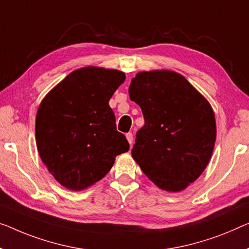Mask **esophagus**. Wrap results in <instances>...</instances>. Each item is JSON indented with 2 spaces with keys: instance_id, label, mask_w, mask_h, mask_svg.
<instances>
[{
  "instance_id": "obj_1",
  "label": "esophagus",
  "mask_w": 249,
  "mask_h": 249,
  "mask_svg": "<svg viewBox=\"0 0 249 249\" xmlns=\"http://www.w3.org/2000/svg\"><path fill=\"white\" fill-rule=\"evenodd\" d=\"M126 139H127L128 143L131 144V146H132V144H133V134H132V133H127V134H126Z\"/></svg>"
}]
</instances>
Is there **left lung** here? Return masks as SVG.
Masks as SVG:
<instances>
[{
	"instance_id": "obj_1",
	"label": "left lung",
	"mask_w": 249,
	"mask_h": 249,
	"mask_svg": "<svg viewBox=\"0 0 249 249\" xmlns=\"http://www.w3.org/2000/svg\"><path fill=\"white\" fill-rule=\"evenodd\" d=\"M128 94L145 121L136 133L133 159L162 190H184L213 154L216 120L210 104L182 75L170 70L139 72Z\"/></svg>"
}]
</instances>
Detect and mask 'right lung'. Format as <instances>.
Here are the masks:
<instances>
[{
  "mask_svg": "<svg viewBox=\"0 0 249 249\" xmlns=\"http://www.w3.org/2000/svg\"><path fill=\"white\" fill-rule=\"evenodd\" d=\"M124 80L120 70L85 67L70 72L40 104L36 147L65 188L90 187L109 172L118 154L129 150L108 104Z\"/></svg>",
  "mask_w": 249,
  "mask_h": 249,
  "instance_id": "add662e5",
  "label": "right lung"
}]
</instances>
